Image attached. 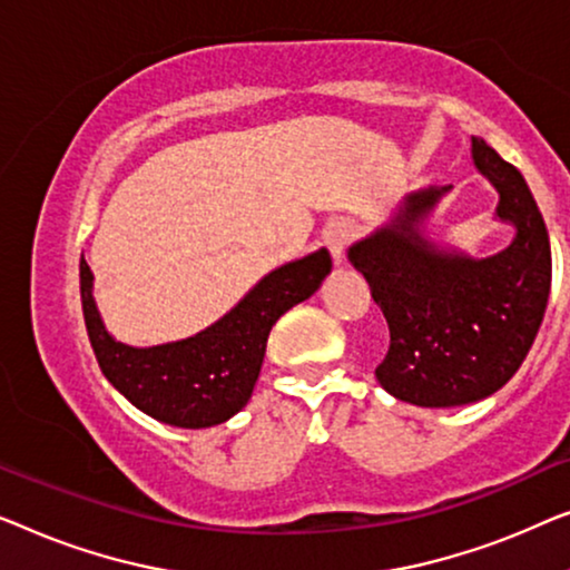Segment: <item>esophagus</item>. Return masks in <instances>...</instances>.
<instances>
[{
  "label": "esophagus",
  "mask_w": 570,
  "mask_h": 570,
  "mask_svg": "<svg viewBox=\"0 0 570 570\" xmlns=\"http://www.w3.org/2000/svg\"><path fill=\"white\" fill-rule=\"evenodd\" d=\"M354 235H356V227H354V222H351V219H338V222L327 224V227H325V245L331 247L333 258L338 263L343 261V253H346V247L351 245Z\"/></svg>",
  "instance_id": "1"
}]
</instances>
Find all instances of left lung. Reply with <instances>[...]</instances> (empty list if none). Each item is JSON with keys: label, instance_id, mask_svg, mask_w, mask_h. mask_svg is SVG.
Masks as SVG:
<instances>
[{"label": "left lung", "instance_id": "1", "mask_svg": "<svg viewBox=\"0 0 570 570\" xmlns=\"http://www.w3.org/2000/svg\"><path fill=\"white\" fill-rule=\"evenodd\" d=\"M472 159L499 188L501 219L517 224L507 250L470 261L439 253L419 235L415 224L444 186L407 198L395 224L348 253L390 327L376 380L423 407L475 403L501 390L527 358L548 307L550 239L522 173L478 136Z\"/></svg>", "mask_w": 570, "mask_h": 570}]
</instances>
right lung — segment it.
Returning a JSON list of instances; mask_svg holds the SVG:
<instances>
[{"mask_svg": "<svg viewBox=\"0 0 570 570\" xmlns=\"http://www.w3.org/2000/svg\"><path fill=\"white\" fill-rule=\"evenodd\" d=\"M331 268L327 250L286 263L204 333L165 346L134 348L102 327L92 299V271L82 258L79 288L87 335L102 374L139 411L170 426L208 429L247 405L271 327L286 309L315 294Z\"/></svg>", "mask_w": 570, "mask_h": 570, "instance_id": "1", "label": "right lung"}]
</instances>
